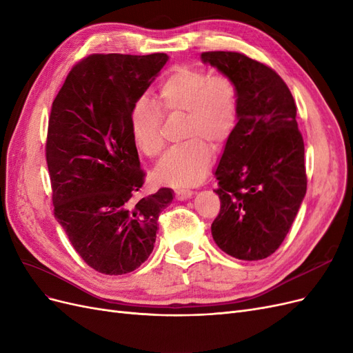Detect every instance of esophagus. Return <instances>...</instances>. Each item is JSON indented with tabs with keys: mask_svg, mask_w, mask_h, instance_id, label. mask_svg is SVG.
I'll return each instance as SVG.
<instances>
[{
	"mask_svg": "<svg viewBox=\"0 0 353 353\" xmlns=\"http://www.w3.org/2000/svg\"><path fill=\"white\" fill-rule=\"evenodd\" d=\"M192 196V191L191 190H176L175 191V199L182 201V200H187Z\"/></svg>",
	"mask_w": 353,
	"mask_h": 353,
	"instance_id": "34e87169",
	"label": "esophagus"
}]
</instances>
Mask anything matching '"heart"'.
<instances>
[{
  "label": "heart",
  "mask_w": 353,
  "mask_h": 353,
  "mask_svg": "<svg viewBox=\"0 0 353 353\" xmlns=\"http://www.w3.org/2000/svg\"><path fill=\"white\" fill-rule=\"evenodd\" d=\"M159 108L145 98L134 102L130 130L134 148L148 157L162 152V112L185 114L181 139L185 141L169 150L154 169V179L172 187L200 184L208 175L213 152L209 143L222 145L232 136L239 119V92L228 74L179 65L172 70L156 93Z\"/></svg>",
  "instance_id": "b5f03b06"
}]
</instances>
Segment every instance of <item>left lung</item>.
I'll list each match as a JSON object with an SVG mask.
<instances>
[{
  "instance_id": "left-lung-1",
  "label": "left lung",
  "mask_w": 353,
  "mask_h": 353,
  "mask_svg": "<svg viewBox=\"0 0 353 353\" xmlns=\"http://www.w3.org/2000/svg\"><path fill=\"white\" fill-rule=\"evenodd\" d=\"M232 77L239 119L216 169L221 212L212 223L217 247L239 260H263L282 245L307 192L296 103L277 72L230 51L203 52Z\"/></svg>"
}]
</instances>
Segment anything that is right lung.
Returning <instances> with one entry per match:
<instances>
[{
    "label": "right lung",
    "mask_w": 353,
    "mask_h": 353,
    "mask_svg": "<svg viewBox=\"0 0 353 353\" xmlns=\"http://www.w3.org/2000/svg\"><path fill=\"white\" fill-rule=\"evenodd\" d=\"M168 55L92 54L80 59L52 102L45 156L54 214L83 261L125 274L149 259L169 188L132 200L144 184L130 130L131 108Z\"/></svg>",
    "instance_id": "obj_1"
}]
</instances>
